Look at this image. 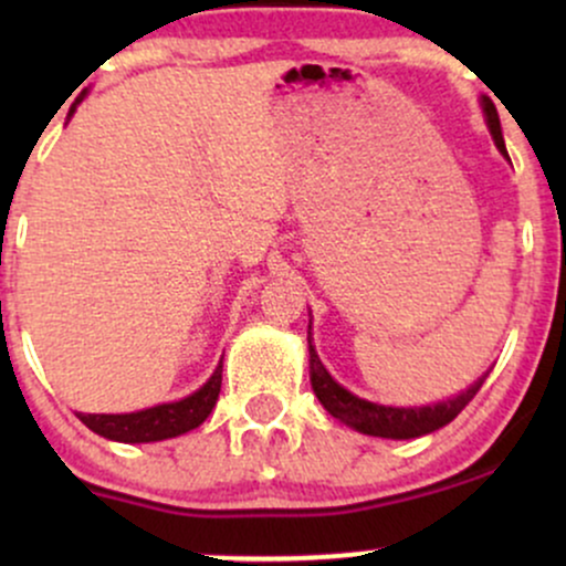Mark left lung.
Listing matches in <instances>:
<instances>
[{"mask_svg":"<svg viewBox=\"0 0 566 566\" xmlns=\"http://www.w3.org/2000/svg\"><path fill=\"white\" fill-rule=\"evenodd\" d=\"M484 114H486V125H490L492 138H495L497 148L503 151V157H509L503 143V133H500V119H497V108L490 97L482 101ZM308 361H311V386H314V394L319 396V401L327 409L329 415L343 423L356 428V431L369 433V437H382V439H415V437H426V433L439 431L441 426L452 423L463 407L469 405L473 396L479 394L482 382L486 380V375H482L469 391H463L454 399L439 401L433 407H382V405H373V401L359 399L350 391H346L343 386L329 378V373L324 369V365L316 356L314 346H311V333H308Z\"/></svg>","mask_w":566,"mask_h":566,"instance_id":"obj_1","label":"left lung"}]
</instances>
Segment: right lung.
<instances>
[{
  "mask_svg": "<svg viewBox=\"0 0 566 566\" xmlns=\"http://www.w3.org/2000/svg\"><path fill=\"white\" fill-rule=\"evenodd\" d=\"M220 382H223V361H220L216 373H212V378L207 380L197 394L186 396V399L180 401H172V405H159L129 415L80 412V420L90 428V431L114 441H125V444L172 439L205 423L207 415L212 412V407H216L218 401Z\"/></svg>",
  "mask_w": 566,
  "mask_h": 566,
  "instance_id": "add662e5",
  "label": "right lung"
}]
</instances>
